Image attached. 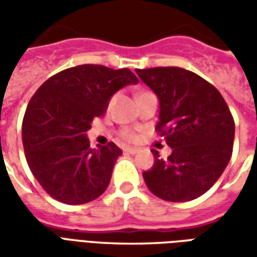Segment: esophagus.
I'll return each mask as SVG.
<instances>
[{
  "instance_id": "1",
  "label": "esophagus",
  "mask_w": 257,
  "mask_h": 257,
  "mask_svg": "<svg viewBox=\"0 0 257 257\" xmlns=\"http://www.w3.org/2000/svg\"><path fill=\"white\" fill-rule=\"evenodd\" d=\"M123 151H125V153H128V154H136V153L139 151V149H135V147H126Z\"/></svg>"
}]
</instances>
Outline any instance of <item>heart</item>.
Listing matches in <instances>:
<instances>
[{
  "instance_id": "b5f03b06",
  "label": "heart",
  "mask_w": 257,
  "mask_h": 257,
  "mask_svg": "<svg viewBox=\"0 0 257 257\" xmlns=\"http://www.w3.org/2000/svg\"><path fill=\"white\" fill-rule=\"evenodd\" d=\"M122 138H123V139H126V140H134L136 136H135L134 132H131V131H123Z\"/></svg>"
}]
</instances>
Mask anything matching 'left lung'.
<instances>
[{
	"label": "left lung",
	"mask_w": 257,
	"mask_h": 257,
	"mask_svg": "<svg viewBox=\"0 0 257 257\" xmlns=\"http://www.w3.org/2000/svg\"><path fill=\"white\" fill-rule=\"evenodd\" d=\"M160 100L157 131L172 149L143 178L151 193L171 202L201 197L216 183L231 158L235 125L213 85L180 67L136 70Z\"/></svg>",
	"instance_id": "8db88e82"
}]
</instances>
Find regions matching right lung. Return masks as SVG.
<instances>
[{
	"label": "right lung",
	"mask_w": 257,
	"mask_h": 257,
	"mask_svg": "<svg viewBox=\"0 0 257 257\" xmlns=\"http://www.w3.org/2000/svg\"><path fill=\"white\" fill-rule=\"evenodd\" d=\"M138 82L129 68L81 64L55 74L31 97L22 125L26 160L52 198L79 205L106 191L122 151L114 143L90 149L86 132L115 92Z\"/></svg>",
	"instance_id": "1"
}]
</instances>
